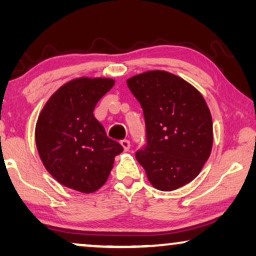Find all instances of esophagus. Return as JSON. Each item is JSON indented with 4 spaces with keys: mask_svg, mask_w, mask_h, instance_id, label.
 <instances>
[{
    "mask_svg": "<svg viewBox=\"0 0 256 256\" xmlns=\"http://www.w3.org/2000/svg\"><path fill=\"white\" fill-rule=\"evenodd\" d=\"M120 143H121L122 148H124V152H128L129 148H130V142H129L128 140H122Z\"/></svg>",
    "mask_w": 256,
    "mask_h": 256,
    "instance_id": "34e87169",
    "label": "esophagus"
}]
</instances>
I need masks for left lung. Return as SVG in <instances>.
<instances>
[{
	"instance_id": "left-lung-1",
	"label": "left lung",
	"mask_w": 256,
	"mask_h": 256,
	"mask_svg": "<svg viewBox=\"0 0 256 256\" xmlns=\"http://www.w3.org/2000/svg\"><path fill=\"white\" fill-rule=\"evenodd\" d=\"M144 114L146 146L136 152L150 184L172 191L190 183L211 155L213 124L202 93L174 73L152 70L127 80Z\"/></svg>"
}]
</instances>
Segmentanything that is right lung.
<instances>
[{
    "label": "right lung",
    "instance_id": "right-lung-1",
    "mask_svg": "<svg viewBox=\"0 0 256 256\" xmlns=\"http://www.w3.org/2000/svg\"><path fill=\"white\" fill-rule=\"evenodd\" d=\"M114 84L112 78L70 80L38 115L34 138L45 169L58 183L82 194L99 190L113 169L115 156L124 152L93 114Z\"/></svg>",
    "mask_w": 256,
    "mask_h": 256
}]
</instances>
